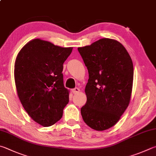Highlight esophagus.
<instances>
[{"instance_id":"obj_1","label":"esophagus","mask_w":156,"mask_h":156,"mask_svg":"<svg viewBox=\"0 0 156 156\" xmlns=\"http://www.w3.org/2000/svg\"><path fill=\"white\" fill-rule=\"evenodd\" d=\"M79 91H80V89H78V87H76L74 89H72V92L73 93V94H76V93H78Z\"/></svg>"}]
</instances>
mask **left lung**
Masks as SVG:
<instances>
[{
    "label": "left lung",
    "mask_w": 156,
    "mask_h": 156,
    "mask_svg": "<svg viewBox=\"0 0 156 156\" xmlns=\"http://www.w3.org/2000/svg\"><path fill=\"white\" fill-rule=\"evenodd\" d=\"M78 50L89 72L82 117L92 129L103 131L115 126L129 105L134 78L132 58L122 44L108 38Z\"/></svg>",
    "instance_id": "left-lung-1"
}]
</instances>
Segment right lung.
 <instances>
[{"label":"right lung","instance_id":"1","mask_svg":"<svg viewBox=\"0 0 156 156\" xmlns=\"http://www.w3.org/2000/svg\"><path fill=\"white\" fill-rule=\"evenodd\" d=\"M72 49L35 39L17 56L14 77L19 99L30 117L44 127L60 120L69 102L62 72Z\"/></svg>","mask_w":156,"mask_h":156}]
</instances>
